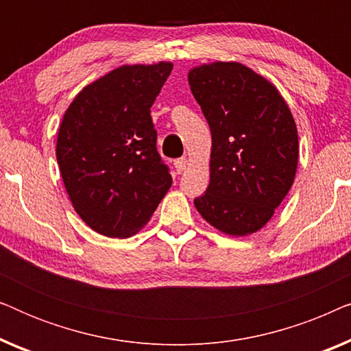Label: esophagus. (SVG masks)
I'll return each instance as SVG.
<instances>
[{
	"label": "esophagus",
	"instance_id": "esophagus-1",
	"mask_svg": "<svg viewBox=\"0 0 351 351\" xmlns=\"http://www.w3.org/2000/svg\"><path fill=\"white\" fill-rule=\"evenodd\" d=\"M174 166H176L177 174H182V172L186 169V166H189V161H186L185 158H180V160H176L174 161Z\"/></svg>",
	"mask_w": 351,
	"mask_h": 351
}]
</instances>
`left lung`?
<instances>
[{"label": "left lung", "mask_w": 351, "mask_h": 351, "mask_svg": "<svg viewBox=\"0 0 351 351\" xmlns=\"http://www.w3.org/2000/svg\"><path fill=\"white\" fill-rule=\"evenodd\" d=\"M191 94L213 136L210 180L195 208L230 237L265 227L294 184L299 136L276 86L239 62L189 71Z\"/></svg>", "instance_id": "obj_1"}]
</instances>
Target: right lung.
I'll return each mask as SVG.
<instances>
[{"label": "right lung", "mask_w": 351, "mask_h": 351, "mask_svg": "<svg viewBox=\"0 0 351 351\" xmlns=\"http://www.w3.org/2000/svg\"><path fill=\"white\" fill-rule=\"evenodd\" d=\"M171 62L121 65L84 86L62 118L56 156L73 208L104 237L141 232L172 185L150 107Z\"/></svg>", "instance_id": "right-lung-1"}]
</instances>
